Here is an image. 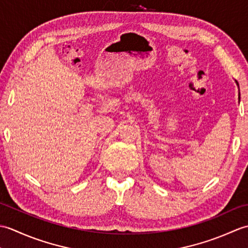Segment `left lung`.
Listing matches in <instances>:
<instances>
[{
	"label": "left lung",
	"instance_id": "obj_1",
	"mask_svg": "<svg viewBox=\"0 0 248 248\" xmlns=\"http://www.w3.org/2000/svg\"><path fill=\"white\" fill-rule=\"evenodd\" d=\"M236 82V81H235ZM236 84H238V82H236ZM238 86H239V84H238ZM239 94H240V93H239Z\"/></svg>",
	"mask_w": 248,
	"mask_h": 248
}]
</instances>
